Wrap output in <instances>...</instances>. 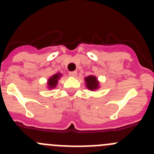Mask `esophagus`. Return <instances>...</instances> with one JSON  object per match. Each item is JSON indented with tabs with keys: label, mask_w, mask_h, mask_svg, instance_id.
Segmentation results:
<instances>
[{
	"label": "esophagus",
	"mask_w": 154,
	"mask_h": 154,
	"mask_svg": "<svg viewBox=\"0 0 154 154\" xmlns=\"http://www.w3.org/2000/svg\"><path fill=\"white\" fill-rule=\"evenodd\" d=\"M69 75L70 76H72V77H75V76L77 75V72H76V71H73V72H69Z\"/></svg>",
	"instance_id": "34e87169"
}]
</instances>
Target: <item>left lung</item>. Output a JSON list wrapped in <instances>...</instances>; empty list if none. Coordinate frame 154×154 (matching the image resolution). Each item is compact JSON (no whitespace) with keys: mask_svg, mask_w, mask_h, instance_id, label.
<instances>
[{"mask_svg":"<svg viewBox=\"0 0 154 154\" xmlns=\"http://www.w3.org/2000/svg\"><path fill=\"white\" fill-rule=\"evenodd\" d=\"M85 82H86L85 86L91 91L96 90L99 89V82L97 80V78L94 75H89L85 78Z\"/></svg>","mask_w":154,"mask_h":154,"instance_id":"1","label":"left lung"}]
</instances>
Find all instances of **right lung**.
Wrapping results in <instances>:
<instances>
[{"label":"right lung","mask_w":154,"mask_h":154,"mask_svg":"<svg viewBox=\"0 0 154 154\" xmlns=\"http://www.w3.org/2000/svg\"><path fill=\"white\" fill-rule=\"evenodd\" d=\"M61 76H62L61 73H56V74L53 75L51 77L48 79V89H54V88L56 87L58 79L61 78Z\"/></svg>","instance_id":"obj_1"}]
</instances>
